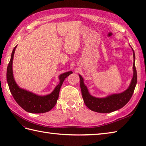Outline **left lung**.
<instances>
[{"label":"left lung","mask_w":146,"mask_h":146,"mask_svg":"<svg viewBox=\"0 0 146 146\" xmlns=\"http://www.w3.org/2000/svg\"><path fill=\"white\" fill-rule=\"evenodd\" d=\"M134 63H133V77L129 88L120 94H112L105 98H97L91 95L88 92L87 87L85 85L83 79L79 75L80 78V88L82 95L85 105L91 110L99 113H110L120 109L128 103L134 94L137 84V71L135 66V53L132 49Z\"/></svg>","instance_id":"obj_1"}]
</instances>
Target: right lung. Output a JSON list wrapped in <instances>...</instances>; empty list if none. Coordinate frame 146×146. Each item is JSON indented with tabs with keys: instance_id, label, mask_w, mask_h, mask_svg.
I'll use <instances>...</instances> for the list:
<instances>
[{
	"instance_id": "obj_1",
	"label": "right lung",
	"mask_w": 146,
	"mask_h": 146,
	"mask_svg": "<svg viewBox=\"0 0 146 146\" xmlns=\"http://www.w3.org/2000/svg\"><path fill=\"white\" fill-rule=\"evenodd\" d=\"M16 47L17 46L12 52L11 58L7 70V81L11 94L17 104L27 112L34 113L47 112L55 106L59 97L61 86L64 79L73 72L71 71H68L59 76L60 83L56 86L50 94L47 95L39 96L21 88L15 82L12 71V61Z\"/></svg>"
}]
</instances>
